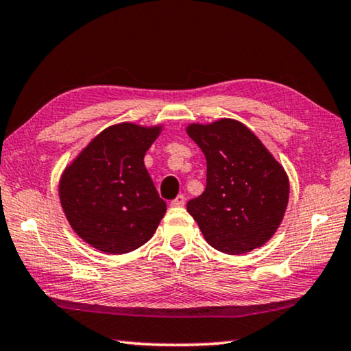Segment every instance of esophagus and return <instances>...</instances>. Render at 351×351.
<instances>
[{
	"label": "esophagus",
	"instance_id": "obj_1",
	"mask_svg": "<svg viewBox=\"0 0 351 351\" xmlns=\"http://www.w3.org/2000/svg\"><path fill=\"white\" fill-rule=\"evenodd\" d=\"M186 203V198L184 195H178L175 199H171V206H175V208H180V206H184Z\"/></svg>",
	"mask_w": 351,
	"mask_h": 351
}]
</instances>
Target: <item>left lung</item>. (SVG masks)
<instances>
[{
    "mask_svg": "<svg viewBox=\"0 0 351 351\" xmlns=\"http://www.w3.org/2000/svg\"><path fill=\"white\" fill-rule=\"evenodd\" d=\"M206 158V189L187 203L206 242L226 254L252 252L275 234L289 202V178L263 142L237 120L189 125Z\"/></svg>",
    "mask_w": 351,
    "mask_h": 351,
    "instance_id": "8db88e82",
    "label": "left lung"
}]
</instances>
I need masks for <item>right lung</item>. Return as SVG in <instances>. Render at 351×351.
Here are the masks:
<instances>
[{
    "instance_id": "add662e5",
    "label": "right lung",
    "mask_w": 351,
    "mask_h": 351,
    "mask_svg": "<svg viewBox=\"0 0 351 351\" xmlns=\"http://www.w3.org/2000/svg\"><path fill=\"white\" fill-rule=\"evenodd\" d=\"M159 132L160 126H109L64 170L59 197L66 220L99 252L142 247L164 217L167 204L143 164Z\"/></svg>"
}]
</instances>
